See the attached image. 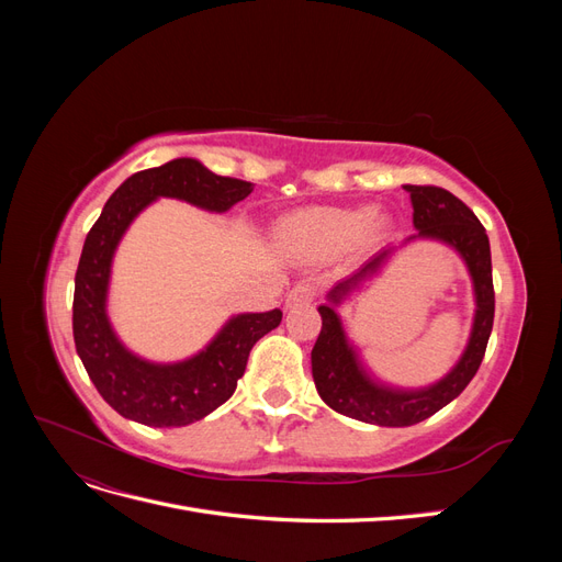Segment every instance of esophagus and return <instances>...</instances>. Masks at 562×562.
Returning <instances> with one entry per match:
<instances>
[{
	"instance_id": "esophagus-1",
	"label": "esophagus",
	"mask_w": 562,
	"mask_h": 562,
	"mask_svg": "<svg viewBox=\"0 0 562 562\" xmlns=\"http://www.w3.org/2000/svg\"><path fill=\"white\" fill-rule=\"evenodd\" d=\"M312 300H314V285L312 283H297L285 297V310L304 307V304H310Z\"/></svg>"
}]
</instances>
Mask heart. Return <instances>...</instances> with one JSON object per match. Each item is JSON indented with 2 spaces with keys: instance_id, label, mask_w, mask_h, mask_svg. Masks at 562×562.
<instances>
[{
  "instance_id": "1",
  "label": "heart",
  "mask_w": 562,
  "mask_h": 562,
  "mask_svg": "<svg viewBox=\"0 0 562 562\" xmlns=\"http://www.w3.org/2000/svg\"><path fill=\"white\" fill-rule=\"evenodd\" d=\"M380 227L382 217L378 213L372 215L370 206H312L288 215L279 232L281 239L297 252L312 255V258H328L359 239H368Z\"/></svg>"
}]
</instances>
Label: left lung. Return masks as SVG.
<instances>
[{
	"label": "left lung",
	"mask_w": 562,
	"mask_h": 562,
	"mask_svg": "<svg viewBox=\"0 0 562 562\" xmlns=\"http://www.w3.org/2000/svg\"><path fill=\"white\" fill-rule=\"evenodd\" d=\"M413 203L417 229L398 246H386L349 277L339 279L318 304L321 333L312 349V375L318 396L335 413L378 427H413L454 401L481 368L495 318V288L485 227L469 206L440 187L403 184ZM415 240H436L458 252L468 267L474 291V318L465 351L447 375L427 387H396L380 381L348 337L338 307L368 281L379 276L393 255Z\"/></svg>",
	"instance_id": "8db88e82"
}]
</instances>
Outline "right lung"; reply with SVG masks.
<instances>
[{
  "label": "right lung",
  "mask_w": 562,
  "mask_h": 562,
  "mask_svg": "<svg viewBox=\"0 0 562 562\" xmlns=\"http://www.w3.org/2000/svg\"><path fill=\"white\" fill-rule=\"evenodd\" d=\"M250 192V182L215 176L199 159L180 157L126 178L91 227L75 277V347L98 394L122 417L145 427H187L211 415L234 394L252 345L281 323V310L234 314L196 353L151 361L122 342L108 314L116 248L145 209L178 199L227 213Z\"/></svg>",
  "instance_id": "obj_1"
}]
</instances>
